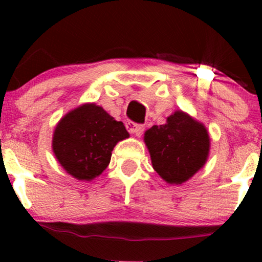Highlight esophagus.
I'll return each mask as SVG.
<instances>
[{
    "instance_id": "obj_1",
    "label": "esophagus",
    "mask_w": 262,
    "mask_h": 262,
    "mask_svg": "<svg viewBox=\"0 0 262 262\" xmlns=\"http://www.w3.org/2000/svg\"><path fill=\"white\" fill-rule=\"evenodd\" d=\"M125 127H127V130L129 133L134 134L135 137H140L141 134H143L144 132V125H140V124H137V123L132 122V121H128L125 123Z\"/></svg>"
}]
</instances>
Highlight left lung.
I'll list each match as a JSON object with an SVG mask.
<instances>
[{"label": "left lung", "mask_w": 262, "mask_h": 262, "mask_svg": "<svg viewBox=\"0 0 262 262\" xmlns=\"http://www.w3.org/2000/svg\"><path fill=\"white\" fill-rule=\"evenodd\" d=\"M152 167L169 185L188 181L207 162L210 138L203 123L183 111H175L162 125L144 134Z\"/></svg>", "instance_id": "left-lung-1"}]
</instances>
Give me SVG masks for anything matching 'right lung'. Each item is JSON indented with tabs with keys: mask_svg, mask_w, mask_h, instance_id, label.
Returning a JSON list of instances; mask_svg holds the SVG:
<instances>
[{
	"mask_svg": "<svg viewBox=\"0 0 262 262\" xmlns=\"http://www.w3.org/2000/svg\"><path fill=\"white\" fill-rule=\"evenodd\" d=\"M129 138L122 122L101 106L83 103L60 119L53 133V152L66 172L92 181L107 169L117 143Z\"/></svg>",
	"mask_w": 262,
	"mask_h": 262,
	"instance_id": "1",
	"label": "right lung"
}]
</instances>
